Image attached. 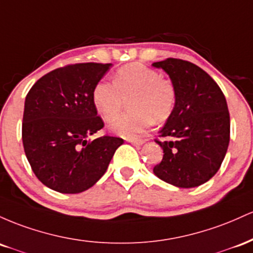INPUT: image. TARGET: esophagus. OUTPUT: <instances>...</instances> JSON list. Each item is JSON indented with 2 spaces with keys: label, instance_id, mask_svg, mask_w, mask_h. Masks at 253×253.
<instances>
[{
  "label": "esophagus",
  "instance_id": "obj_1",
  "mask_svg": "<svg viewBox=\"0 0 253 253\" xmlns=\"http://www.w3.org/2000/svg\"><path fill=\"white\" fill-rule=\"evenodd\" d=\"M127 142H130V143L132 144H136V146H142V144L146 142V140H144V138H129Z\"/></svg>",
  "mask_w": 253,
  "mask_h": 253
}]
</instances>
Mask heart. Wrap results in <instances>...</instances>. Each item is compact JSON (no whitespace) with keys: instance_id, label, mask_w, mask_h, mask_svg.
<instances>
[{"instance_id":"obj_1","label":"heart","mask_w":253,"mask_h":253,"mask_svg":"<svg viewBox=\"0 0 253 253\" xmlns=\"http://www.w3.org/2000/svg\"><path fill=\"white\" fill-rule=\"evenodd\" d=\"M112 84L99 82L93 89V104L105 122H111L120 112L124 98L133 112L121 116L110 126L116 134L131 138L146 131L153 122L163 123L174 110L177 92L173 82L141 63H130L113 74Z\"/></svg>"}]
</instances>
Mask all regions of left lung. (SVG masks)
Masks as SVG:
<instances>
[{"instance_id": "left-lung-1", "label": "left lung", "mask_w": 253, "mask_h": 253, "mask_svg": "<svg viewBox=\"0 0 253 253\" xmlns=\"http://www.w3.org/2000/svg\"><path fill=\"white\" fill-rule=\"evenodd\" d=\"M153 67L169 74L177 92L172 115L155 142L164 150L153 172L178 188H196L218 171L227 153L231 122L226 98L211 76L191 62L167 58Z\"/></svg>"}]
</instances>
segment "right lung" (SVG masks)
Returning <instances> with one entry per match:
<instances>
[{"instance_id":"add662e5","label":"right lung","mask_w":253,"mask_h":253,"mask_svg":"<svg viewBox=\"0 0 253 253\" xmlns=\"http://www.w3.org/2000/svg\"><path fill=\"white\" fill-rule=\"evenodd\" d=\"M111 63L69 64L39 79L27 93L22 143L36 177L62 194L92 188L106 172L123 138L101 136L104 122L93 89Z\"/></svg>"}]
</instances>
